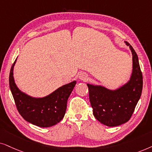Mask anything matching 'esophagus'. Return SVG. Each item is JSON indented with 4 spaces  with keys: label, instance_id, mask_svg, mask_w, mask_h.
Listing matches in <instances>:
<instances>
[{
    "label": "esophagus",
    "instance_id": "1",
    "mask_svg": "<svg viewBox=\"0 0 152 152\" xmlns=\"http://www.w3.org/2000/svg\"><path fill=\"white\" fill-rule=\"evenodd\" d=\"M79 78H80V80H86V78H87L86 74H80L79 75Z\"/></svg>",
    "mask_w": 152,
    "mask_h": 152
}]
</instances>
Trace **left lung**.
I'll return each mask as SVG.
<instances>
[{
    "label": "left lung",
    "mask_w": 152,
    "mask_h": 152,
    "mask_svg": "<svg viewBox=\"0 0 152 152\" xmlns=\"http://www.w3.org/2000/svg\"><path fill=\"white\" fill-rule=\"evenodd\" d=\"M133 56V72L129 81L115 90L103 86L87 84L93 115L99 122L108 126H116L130 120L140 98L142 90V74L138 58L129 42Z\"/></svg>",
    "instance_id": "obj_1"
}]
</instances>
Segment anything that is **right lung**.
<instances>
[{"mask_svg":"<svg viewBox=\"0 0 152 152\" xmlns=\"http://www.w3.org/2000/svg\"><path fill=\"white\" fill-rule=\"evenodd\" d=\"M10 72L9 83L13 98L19 114L27 122L40 127H49L60 122L65 114L69 96L76 81L60 87L43 98H34L22 92L16 86L13 68Z\"/></svg>","mask_w":152,"mask_h":152,"instance_id":"right-lung-1","label":"right lung"}]
</instances>
